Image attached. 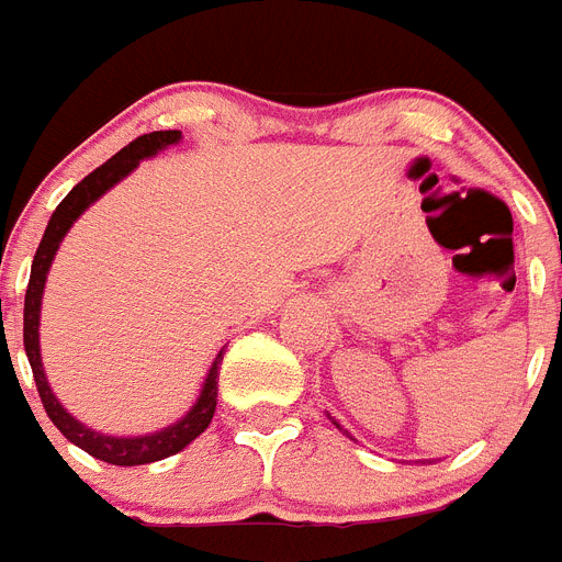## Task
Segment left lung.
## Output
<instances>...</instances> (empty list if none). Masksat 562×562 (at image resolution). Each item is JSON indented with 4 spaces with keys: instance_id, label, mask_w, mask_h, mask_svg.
<instances>
[{
    "instance_id": "obj_1",
    "label": "left lung",
    "mask_w": 562,
    "mask_h": 562,
    "mask_svg": "<svg viewBox=\"0 0 562 562\" xmlns=\"http://www.w3.org/2000/svg\"><path fill=\"white\" fill-rule=\"evenodd\" d=\"M334 426H337V428H339V423H334ZM346 434H348V431H346ZM348 437H351V434H348Z\"/></svg>"
}]
</instances>
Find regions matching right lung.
I'll return each mask as SVG.
<instances>
[{"label":"right lung","instance_id":"add662e5","mask_svg":"<svg viewBox=\"0 0 562 562\" xmlns=\"http://www.w3.org/2000/svg\"><path fill=\"white\" fill-rule=\"evenodd\" d=\"M179 139H182V131H154V134L139 136V139H134L131 145H125L120 154H113L105 165H99L97 171L88 173L79 186L70 188L68 196H65V200L56 205L54 214H50L48 228L42 234V243L40 248H36V257H33L31 266V282H27L25 294V353L27 362H31L36 389H40L42 405H45L50 423H54L74 446H79V449L88 451L91 457H97V460L111 465L157 463V460H165V457H171L177 454V451L186 449L188 442L196 440V437L209 428L211 417H214L216 412V380H220L223 351L216 353L214 362H211L209 374H205V383H202L200 389V397H196V403L188 408L186 417H179L177 423L159 428V431L136 434V437H113V434H102L97 431V428H88L85 423H79V419L56 400L48 376H45V366H42L40 353L42 294H45V282H48V271L50 266H54L56 251H59V245H63L70 225L77 223L79 216L91 209L102 193H108L116 182H122V179L128 177L143 159L157 157L159 150H165L168 145H177Z\"/></svg>","mask_w":562,"mask_h":562}]
</instances>
